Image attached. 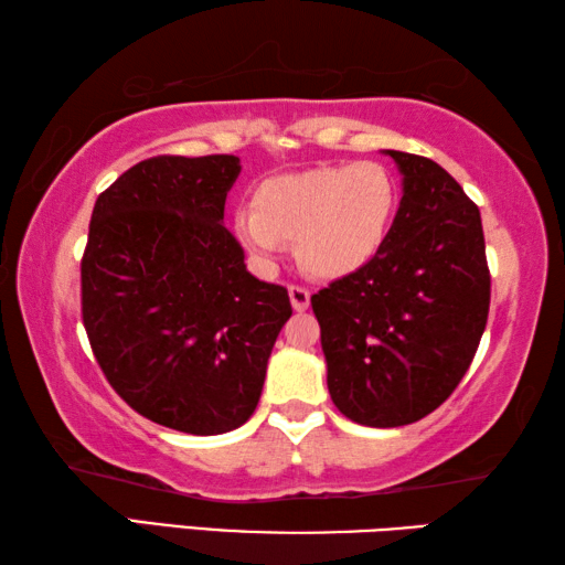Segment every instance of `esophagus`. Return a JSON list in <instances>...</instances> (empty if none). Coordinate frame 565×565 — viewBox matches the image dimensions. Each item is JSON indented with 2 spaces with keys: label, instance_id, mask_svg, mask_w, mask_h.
<instances>
[{
  "label": "esophagus",
  "instance_id": "1",
  "mask_svg": "<svg viewBox=\"0 0 565 565\" xmlns=\"http://www.w3.org/2000/svg\"><path fill=\"white\" fill-rule=\"evenodd\" d=\"M289 299H291L294 311H306L311 303V294H309V289H303V286L294 284V286H289Z\"/></svg>",
  "mask_w": 565,
  "mask_h": 565
}]
</instances>
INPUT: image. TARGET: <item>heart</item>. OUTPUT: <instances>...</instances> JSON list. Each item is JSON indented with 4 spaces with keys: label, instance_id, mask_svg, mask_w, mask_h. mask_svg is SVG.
Listing matches in <instances>:
<instances>
[{
    "label": "heart",
    "instance_id": "b5f03b06",
    "mask_svg": "<svg viewBox=\"0 0 565 565\" xmlns=\"http://www.w3.org/2000/svg\"><path fill=\"white\" fill-rule=\"evenodd\" d=\"M401 186L379 161L289 171L264 179L254 209L234 214V234L254 259H279L296 238V259L319 279H343L381 252L396 222Z\"/></svg>",
    "mask_w": 565,
    "mask_h": 565
}]
</instances>
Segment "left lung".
<instances>
[{
    "label": "left lung",
    "mask_w": 565,
    "mask_h": 565,
    "mask_svg": "<svg viewBox=\"0 0 565 565\" xmlns=\"http://www.w3.org/2000/svg\"><path fill=\"white\" fill-rule=\"evenodd\" d=\"M404 177L396 222L359 271L311 296L331 401L361 426L396 428L461 384L491 303L481 212L436 161L386 149Z\"/></svg>",
    "instance_id": "left-lung-1"
}]
</instances>
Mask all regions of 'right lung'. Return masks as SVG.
Masks as SVG:
<instances>
[{
	"label": "right lung",
	"instance_id": "right-lung-1",
	"mask_svg": "<svg viewBox=\"0 0 565 565\" xmlns=\"http://www.w3.org/2000/svg\"><path fill=\"white\" fill-rule=\"evenodd\" d=\"M238 157H154L92 212L82 319L127 404L174 431L216 436L259 404L274 341L291 317L284 286L246 271L224 226Z\"/></svg>",
	"mask_w": 565,
	"mask_h": 565
}]
</instances>
